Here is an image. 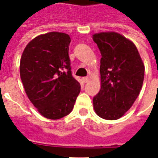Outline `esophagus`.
<instances>
[{"instance_id":"34e87169","label":"esophagus","mask_w":158,"mask_h":158,"mask_svg":"<svg viewBox=\"0 0 158 158\" xmlns=\"http://www.w3.org/2000/svg\"><path fill=\"white\" fill-rule=\"evenodd\" d=\"M82 80L83 82H87L89 80V77H83Z\"/></svg>"}]
</instances>
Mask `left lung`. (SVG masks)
I'll return each instance as SVG.
<instances>
[{
  "label": "left lung",
  "mask_w": 158,
  "mask_h": 158,
  "mask_svg": "<svg viewBox=\"0 0 158 158\" xmlns=\"http://www.w3.org/2000/svg\"><path fill=\"white\" fill-rule=\"evenodd\" d=\"M101 52V89L93 98L95 112L102 118H121L136 100L144 79V64L135 45L114 31L92 35Z\"/></svg>",
  "instance_id": "8db88e82"
}]
</instances>
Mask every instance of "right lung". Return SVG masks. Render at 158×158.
<instances>
[{
    "instance_id": "1",
    "label": "right lung",
    "mask_w": 158,
    "mask_h": 158,
    "mask_svg": "<svg viewBox=\"0 0 158 158\" xmlns=\"http://www.w3.org/2000/svg\"><path fill=\"white\" fill-rule=\"evenodd\" d=\"M69 44L68 34L52 31L34 38L22 54L20 77L25 93L46 118L69 114L81 90L71 74Z\"/></svg>"
}]
</instances>
